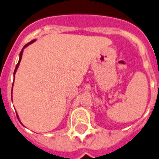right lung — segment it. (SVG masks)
Instances as JSON below:
<instances>
[{
  "label": "right lung",
  "instance_id": "obj_1",
  "mask_svg": "<svg viewBox=\"0 0 159 159\" xmlns=\"http://www.w3.org/2000/svg\"><path fill=\"white\" fill-rule=\"evenodd\" d=\"M35 41H36V39H34V40L30 41V42H29V43H27V44H26L25 46H24V47H23V50H22V51L20 52V55H19V61H18V63H17V66H16V68H15V70H14V73H13L14 77H15V74H16V72H17V68H18V66H19L20 61H21V60H22V56H23V50L25 49L26 47H28V46H29V44H31V43H34V42H35ZM11 93H12V89H11ZM17 118H18V116H17ZM18 120H19V118H18ZM19 121H20V120H19ZM20 123H21V121H20ZM21 124H22V123H21Z\"/></svg>",
  "mask_w": 159,
  "mask_h": 159
}]
</instances>
